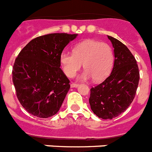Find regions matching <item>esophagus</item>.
<instances>
[{
  "mask_svg": "<svg viewBox=\"0 0 152 152\" xmlns=\"http://www.w3.org/2000/svg\"><path fill=\"white\" fill-rule=\"evenodd\" d=\"M77 86H78V84H75V83H72V84H71V88H77Z\"/></svg>",
  "mask_w": 152,
  "mask_h": 152,
  "instance_id": "34e87169",
  "label": "esophagus"
}]
</instances>
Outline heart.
<instances>
[{
  "label": "heart",
  "mask_w": 152,
  "mask_h": 152,
  "mask_svg": "<svg viewBox=\"0 0 152 152\" xmlns=\"http://www.w3.org/2000/svg\"><path fill=\"white\" fill-rule=\"evenodd\" d=\"M64 74L73 77L82 64L85 68L80 80L93 78L98 82L110 74L114 64V52L110 45L95 39H86L75 45L73 52H63L60 57Z\"/></svg>",
  "instance_id": "obj_1"
}]
</instances>
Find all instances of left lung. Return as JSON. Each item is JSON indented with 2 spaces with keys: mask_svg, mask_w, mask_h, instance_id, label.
<instances>
[{
  "mask_svg": "<svg viewBox=\"0 0 152 152\" xmlns=\"http://www.w3.org/2000/svg\"><path fill=\"white\" fill-rule=\"evenodd\" d=\"M114 52L112 72L103 82L91 89V110L103 119H112L124 112L135 97L139 81V67L129 49L108 36Z\"/></svg>",
  "mask_w": 152,
  "mask_h": 152,
  "instance_id": "1",
  "label": "left lung"
}]
</instances>
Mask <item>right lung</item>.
<instances>
[{
	"mask_svg": "<svg viewBox=\"0 0 152 152\" xmlns=\"http://www.w3.org/2000/svg\"><path fill=\"white\" fill-rule=\"evenodd\" d=\"M77 34L51 33L31 40L13 64V83L25 110L39 118L54 116L70 89L69 80L60 68L64 47Z\"/></svg>",
	"mask_w": 152,
	"mask_h": 152,
	"instance_id": "add662e5",
	"label": "right lung"
}]
</instances>
